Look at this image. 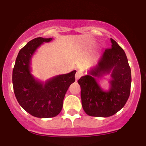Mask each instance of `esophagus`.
I'll return each mask as SVG.
<instances>
[{"label":"esophagus","instance_id":"esophagus-1","mask_svg":"<svg viewBox=\"0 0 146 146\" xmlns=\"http://www.w3.org/2000/svg\"><path fill=\"white\" fill-rule=\"evenodd\" d=\"M82 75V73L80 70H78L76 72V73H75V80H78V79H80L81 78Z\"/></svg>","mask_w":146,"mask_h":146}]
</instances>
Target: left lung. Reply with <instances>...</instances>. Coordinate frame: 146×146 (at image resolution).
I'll use <instances>...</instances> for the list:
<instances>
[{
  "label": "left lung",
  "instance_id": "8db88e82",
  "mask_svg": "<svg viewBox=\"0 0 146 146\" xmlns=\"http://www.w3.org/2000/svg\"><path fill=\"white\" fill-rule=\"evenodd\" d=\"M111 48L102 53L98 64L78 82L81 87L82 108L89 116L107 117L124 106L130 96L131 71L126 55L116 41L110 38ZM110 74V88L102 89L98 80Z\"/></svg>",
  "mask_w": 146,
  "mask_h": 146
}]
</instances>
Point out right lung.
<instances>
[{
  "label": "right lung",
  "instance_id": "add662e5",
  "mask_svg": "<svg viewBox=\"0 0 146 146\" xmlns=\"http://www.w3.org/2000/svg\"><path fill=\"white\" fill-rule=\"evenodd\" d=\"M52 39L40 37L29 41L20 50L13 69L12 82L16 100L23 109L38 118L54 117L60 113L65 94L75 80L76 71L56 75L45 82L31 74L33 54L41 44Z\"/></svg>",
  "mask_w": 146,
  "mask_h": 146
}]
</instances>
